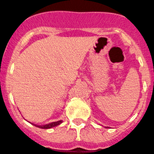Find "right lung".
<instances>
[{
    "mask_svg": "<svg viewBox=\"0 0 154 154\" xmlns=\"http://www.w3.org/2000/svg\"><path fill=\"white\" fill-rule=\"evenodd\" d=\"M62 123V121H57V122H51L49 123V124H47V125H34V124H32L33 125L36 126V127L39 128H42V129H48V128H51L53 127H55V126L61 124Z\"/></svg>",
    "mask_w": 154,
    "mask_h": 154,
    "instance_id": "right-lung-1",
    "label": "right lung"
}]
</instances>
